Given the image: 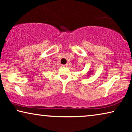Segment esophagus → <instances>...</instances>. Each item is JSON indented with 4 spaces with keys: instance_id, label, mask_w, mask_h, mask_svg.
Returning a JSON list of instances; mask_svg holds the SVG:
<instances>
[{
    "instance_id": "34e87169",
    "label": "esophagus",
    "mask_w": 132,
    "mask_h": 132,
    "mask_svg": "<svg viewBox=\"0 0 132 132\" xmlns=\"http://www.w3.org/2000/svg\"><path fill=\"white\" fill-rule=\"evenodd\" d=\"M68 66L67 64H65V65H62V67H67Z\"/></svg>"
}]
</instances>
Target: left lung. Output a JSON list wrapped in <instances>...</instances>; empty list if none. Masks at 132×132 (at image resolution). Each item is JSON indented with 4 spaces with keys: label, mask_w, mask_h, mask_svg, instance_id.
Returning a JSON list of instances; mask_svg holds the SVG:
<instances>
[{
    "label": "left lung",
    "mask_w": 132,
    "mask_h": 132,
    "mask_svg": "<svg viewBox=\"0 0 132 132\" xmlns=\"http://www.w3.org/2000/svg\"><path fill=\"white\" fill-rule=\"evenodd\" d=\"M91 71H89V73H88V76H89L90 75H91Z\"/></svg>",
    "instance_id": "8db88e82"
}]
</instances>
